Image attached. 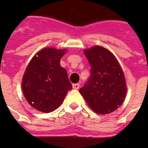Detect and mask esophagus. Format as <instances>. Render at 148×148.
I'll use <instances>...</instances> for the list:
<instances>
[{"label":"esophagus","mask_w":148,"mask_h":148,"mask_svg":"<svg viewBox=\"0 0 148 148\" xmlns=\"http://www.w3.org/2000/svg\"><path fill=\"white\" fill-rule=\"evenodd\" d=\"M72 87H73L74 89H78V88H80V84H72Z\"/></svg>","instance_id":"obj_1"}]
</instances>
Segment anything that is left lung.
I'll return each instance as SVG.
<instances>
[{"instance_id": "left-lung-1", "label": "left lung", "mask_w": 148, "mask_h": 148, "mask_svg": "<svg viewBox=\"0 0 148 148\" xmlns=\"http://www.w3.org/2000/svg\"><path fill=\"white\" fill-rule=\"evenodd\" d=\"M84 53L90 65V76L79 91L95 112L110 114L126 97L124 72L114 54L104 47L94 46Z\"/></svg>"}]
</instances>
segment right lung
Instances as JSON below:
<instances>
[{
    "mask_svg": "<svg viewBox=\"0 0 148 148\" xmlns=\"http://www.w3.org/2000/svg\"><path fill=\"white\" fill-rule=\"evenodd\" d=\"M66 50L45 47L36 53L22 79V90L27 101L36 110L53 111L60 105L72 85L60 60Z\"/></svg>",
    "mask_w": 148,
    "mask_h": 148,
    "instance_id": "right-lung-1",
    "label": "right lung"
}]
</instances>
